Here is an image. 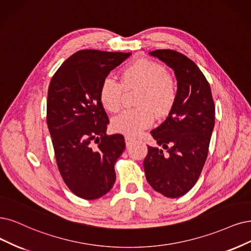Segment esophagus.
Segmentation results:
<instances>
[{
	"mask_svg": "<svg viewBox=\"0 0 251 251\" xmlns=\"http://www.w3.org/2000/svg\"><path fill=\"white\" fill-rule=\"evenodd\" d=\"M125 142H126V145L129 146V145L132 144L134 142V137H132L130 135H126L125 136Z\"/></svg>",
	"mask_w": 251,
	"mask_h": 251,
	"instance_id": "34e87169",
	"label": "esophagus"
}]
</instances>
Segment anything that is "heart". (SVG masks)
<instances>
[{"instance_id": "b5f03b06", "label": "heart", "mask_w": 251, "mask_h": 251, "mask_svg": "<svg viewBox=\"0 0 251 251\" xmlns=\"http://www.w3.org/2000/svg\"><path fill=\"white\" fill-rule=\"evenodd\" d=\"M138 88L136 107L126 109L111 121L115 131L136 135L152 126L155 116L163 118L173 109L178 98L177 79L166 72L163 65L151 60H138L129 65L122 73V80L113 76L102 80L99 98L108 111H118L123 103L124 90Z\"/></svg>"}]
</instances>
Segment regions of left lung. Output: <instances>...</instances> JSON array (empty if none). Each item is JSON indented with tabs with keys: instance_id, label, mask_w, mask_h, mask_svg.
Here are the masks:
<instances>
[{
	"instance_id": "left-lung-1",
	"label": "left lung",
	"mask_w": 251,
	"mask_h": 251,
	"mask_svg": "<svg viewBox=\"0 0 251 251\" xmlns=\"http://www.w3.org/2000/svg\"><path fill=\"white\" fill-rule=\"evenodd\" d=\"M174 69L178 98L164 122L151 131L163 150L148 146L144 170L148 183L164 197L186 194L206 162L215 122V105L207 78L198 65L173 50L150 52Z\"/></svg>"
}]
</instances>
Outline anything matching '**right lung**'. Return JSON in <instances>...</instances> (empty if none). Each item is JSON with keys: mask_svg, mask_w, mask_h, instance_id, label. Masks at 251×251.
I'll return each mask as SVG.
<instances>
[{"mask_svg": "<svg viewBox=\"0 0 251 251\" xmlns=\"http://www.w3.org/2000/svg\"><path fill=\"white\" fill-rule=\"evenodd\" d=\"M130 52L82 50L55 71L48 92L46 121L55 161L67 187L96 200L116 181L115 163L125 149L122 134H106L108 117L99 98L102 80Z\"/></svg>", "mask_w": 251, "mask_h": 251, "instance_id": "obj_1", "label": "right lung"}]
</instances>
